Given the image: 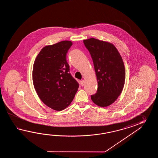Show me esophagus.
Instances as JSON below:
<instances>
[{
    "label": "esophagus",
    "instance_id": "esophagus-1",
    "mask_svg": "<svg viewBox=\"0 0 158 158\" xmlns=\"http://www.w3.org/2000/svg\"><path fill=\"white\" fill-rule=\"evenodd\" d=\"M84 84H85V80H81V86H83L84 85Z\"/></svg>",
    "mask_w": 158,
    "mask_h": 158
}]
</instances>
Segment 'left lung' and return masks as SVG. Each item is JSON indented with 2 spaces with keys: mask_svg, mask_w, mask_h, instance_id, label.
<instances>
[{
  "mask_svg": "<svg viewBox=\"0 0 158 158\" xmlns=\"http://www.w3.org/2000/svg\"><path fill=\"white\" fill-rule=\"evenodd\" d=\"M94 64L97 93L91 96L95 104L106 107L114 103L124 86V64L117 48L111 43L94 38L84 40Z\"/></svg>",
  "mask_w": 158,
  "mask_h": 158,
  "instance_id": "left-lung-1",
  "label": "left lung"
}]
</instances>
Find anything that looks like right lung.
Instances as JSON below:
<instances>
[{"mask_svg": "<svg viewBox=\"0 0 158 158\" xmlns=\"http://www.w3.org/2000/svg\"><path fill=\"white\" fill-rule=\"evenodd\" d=\"M72 42L64 40L46 46L35 59L33 68L34 87L44 104L62 111L71 104L79 87L69 73L66 55Z\"/></svg>", "mask_w": 158, "mask_h": 158, "instance_id": "right-lung-1", "label": "right lung"}]
</instances>
